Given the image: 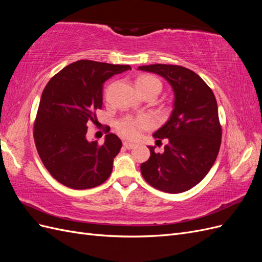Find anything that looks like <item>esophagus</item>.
<instances>
[{
    "label": "esophagus",
    "mask_w": 262,
    "mask_h": 262,
    "mask_svg": "<svg viewBox=\"0 0 262 262\" xmlns=\"http://www.w3.org/2000/svg\"><path fill=\"white\" fill-rule=\"evenodd\" d=\"M123 146H124L126 149H132L134 146H136V144H133V143H130V142L124 141V142H123Z\"/></svg>",
    "instance_id": "34e87169"
}]
</instances>
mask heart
Listing matches in <instances>:
<instances>
[{
	"mask_svg": "<svg viewBox=\"0 0 262 262\" xmlns=\"http://www.w3.org/2000/svg\"><path fill=\"white\" fill-rule=\"evenodd\" d=\"M136 86L142 95L147 93L158 94L163 89V84L160 78L149 74L139 76L136 81ZM149 124L150 121L147 117H126L117 122L116 128L120 136L126 139H136L139 136L140 130L148 128Z\"/></svg>",
	"mask_w": 262,
	"mask_h": 262,
	"instance_id": "b5f03b06",
	"label": "heart"
}]
</instances>
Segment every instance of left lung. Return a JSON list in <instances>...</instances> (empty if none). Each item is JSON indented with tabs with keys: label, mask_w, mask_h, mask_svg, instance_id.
<instances>
[{
	"label": "left lung",
	"mask_w": 262,
	"mask_h": 262,
	"mask_svg": "<svg viewBox=\"0 0 262 262\" xmlns=\"http://www.w3.org/2000/svg\"><path fill=\"white\" fill-rule=\"evenodd\" d=\"M138 70L161 75L175 95L171 115L153 137L167 139L164 153H155L141 164L148 185L168 193L191 189L207 176L215 162L222 139L216 99L212 90L193 71L180 66L150 64Z\"/></svg>",
	"instance_id": "8db88e82"
}]
</instances>
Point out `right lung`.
Returning a JSON list of instances; mask_svg holds the SVG:
<instances>
[{"label": "right lung", "mask_w": 262, "mask_h": 262, "mask_svg": "<svg viewBox=\"0 0 262 262\" xmlns=\"http://www.w3.org/2000/svg\"><path fill=\"white\" fill-rule=\"evenodd\" d=\"M130 66L91 60L71 63L46 85L35 120L34 139L51 176L72 189H90L105 182L122 143L109 133L104 144L86 139L87 122L102 107V84Z\"/></svg>", "instance_id": "right-lung-1"}]
</instances>
